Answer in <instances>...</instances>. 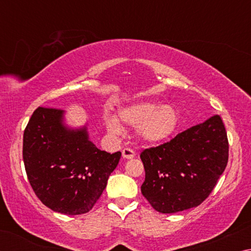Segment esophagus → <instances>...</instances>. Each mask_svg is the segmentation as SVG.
Returning a JSON list of instances; mask_svg holds the SVG:
<instances>
[{
	"instance_id": "1",
	"label": "esophagus",
	"mask_w": 251,
	"mask_h": 251,
	"mask_svg": "<svg viewBox=\"0 0 251 251\" xmlns=\"http://www.w3.org/2000/svg\"><path fill=\"white\" fill-rule=\"evenodd\" d=\"M122 155L124 158L126 159H130V158H134L135 157V151L133 150H130V148H124L122 151Z\"/></svg>"
}]
</instances>
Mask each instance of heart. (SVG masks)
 <instances>
[{"label":"heart","instance_id":"1","mask_svg":"<svg viewBox=\"0 0 251 251\" xmlns=\"http://www.w3.org/2000/svg\"><path fill=\"white\" fill-rule=\"evenodd\" d=\"M120 120L136 127V134L146 144H160L176 133L178 127L177 112L171 106L155 103H135L118 112ZM106 128L113 135L123 133V127L117 117L108 115L105 118Z\"/></svg>","mask_w":251,"mask_h":251}]
</instances>
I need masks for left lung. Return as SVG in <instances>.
<instances>
[{"instance_id": "obj_1", "label": "left lung", "mask_w": 251, "mask_h": 251, "mask_svg": "<svg viewBox=\"0 0 251 251\" xmlns=\"http://www.w3.org/2000/svg\"><path fill=\"white\" fill-rule=\"evenodd\" d=\"M228 148L224 123L214 115L171 142L143 151V196L163 214L197 207L209 196L226 168Z\"/></svg>"}]
</instances>
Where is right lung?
<instances>
[{"label":"right lung","instance_id":"1","mask_svg":"<svg viewBox=\"0 0 251 251\" xmlns=\"http://www.w3.org/2000/svg\"><path fill=\"white\" fill-rule=\"evenodd\" d=\"M63 120L62 109L34 110L23 135L24 166L34 193L46 207L80 215L99 201L122 152L99 150L86 126L70 128Z\"/></svg>","mask_w":251,"mask_h":251}]
</instances>
